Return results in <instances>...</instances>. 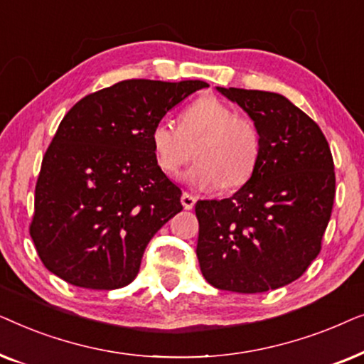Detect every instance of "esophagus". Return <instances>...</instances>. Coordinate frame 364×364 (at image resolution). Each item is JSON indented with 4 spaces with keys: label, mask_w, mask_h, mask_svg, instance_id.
Here are the masks:
<instances>
[{
    "label": "esophagus",
    "mask_w": 364,
    "mask_h": 364,
    "mask_svg": "<svg viewBox=\"0 0 364 364\" xmlns=\"http://www.w3.org/2000/svg\"><path fill=\"white\" fill-rule=\"evenodd\" d=\"M181 202L186 210H192L193 205H196V202H197V197H193L192 193H188V192H183L181 197Z\"/></svg>",
    "instance_id": "obj_1"
}]
</instances>
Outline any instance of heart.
I'll use <instances>...</instances> for the list:
<instances>
[{
  "instance_id": "obj_1",
  "label": "heart",
  "mask_w": 364,
  "mask_h": 364,
  "mask_svg": "<svg viewBox=\"0 0 364 364\" xmlns=\"http://www.w3.org/2000/svg\"><path fill=\"white\" fill-rule=\"evenodd\" d=\"M151 146L157 166L176 173L192 159L197 164L186 173L202 191L237 188L255 172L262 152V137L250 117L213 96L197 99L183 109L178 127L159 121L151 131Z\"/></svg>"
}]
</instances>
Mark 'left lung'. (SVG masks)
<instances>
[{
	"instance_id": "obj_1",
	"label": "left lung",
	"mask_w": 364,
	"mask_h": 364,
	"mask_svg": "<svg viewBox=\"0 0 364 364\" xmlns=\"http://www.w3.org/2000/svg\"><path fill=\"white\" fill-rule=\"evenodd\" d=\"M257 124L262 152L240 191L198 200L197 258L218 290L263 293L300 278L321 250L335 200L326 137L277 92L217 87Z\"/></svg>"
}]
</instances>
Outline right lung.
Returning <instances> with one entry per match:
<instances>
[{"label": "right lung", "mask_w": 364, "mask_h": 364, "mask_svg": "<svg viewBox=\"0 0 364 364\" xmlns=\"http://www.w3.org/2000/svg\"><path fill=\"white\" fill-rule=\"evenodd\" d=\"M207 86L127 79L69 109L43 157L29 225L49 272L91 290L137 277L147 243L182 210L181 188L154 157L151 131Z\"/></svg>", "instance_id": "obj_1"}]
</instances>
